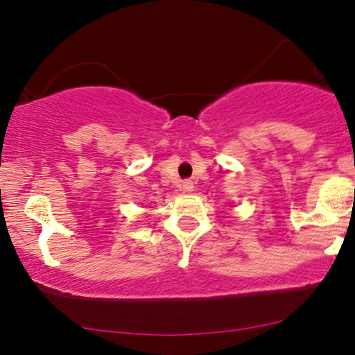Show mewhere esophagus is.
Wrapping results in <instances>:
<instances>
[{"mask_svg": "<svg viewBox=\"0 0 355 355\" xmlns=\"http://www.w3.org/2000/svg\"><path fill=\"white\" fill-rule=\"evenodd\" d=\"M182 191L184 192H192L193 191V182L189 181V179H187V181H184L182 182Z\"/></svg>", "mask_w": 355, "mask_h": 355, "instance_id": "1", "label": "esophagus"}]
</instances>
